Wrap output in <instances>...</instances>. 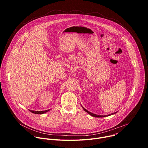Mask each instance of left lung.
<instances>
[{
	"label": "left lung",
	"instance_id": "8db88e82",
	"mask_svg": "<svg viewBox=\"0 0 148 148\" xmlns=\"http://www.w3.org/2000/svg\"><path fill=\"white\" fill-rule=\"evenodd\" d=\"M82 107V108H83V110L85 111L86 112H87L88 114H89L90 115H91L92 116H94V117H97V118H102V117H105V116H110V115H113V114H116L117 112H114V113H112V114H109V115H97V114H93V113H92V112H90V111H88V110H87L86 109H85L82 106H81Z\"/></svg>",
	"mask_w": 148,
	"mask_h": 148
}]
</instances>
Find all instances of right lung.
<instances>
[{"instance_id": "right-lung-1", "label": "right lung", "mask_w": 148, "mask_h": 148, "mask_svg": "<svg viewBox=\"0 0 148 148\" xmlns=\"http://www.w3.org/2000/svg\"><path fill=\"white\" fill-rule=\"evenodd\" d=\"M50 110H51V109L50 110H45V111H33V110H30L29 111L33 113V114H45L48 111H49Z\"/></svg>"}]
</instances>
